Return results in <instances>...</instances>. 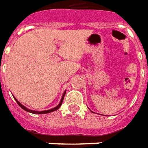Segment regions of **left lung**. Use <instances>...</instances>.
<instances>
[{
  "label": "left lung",
  "mask_w": 148,
  "mask_h": 148,
  "mask_svg": "<svg viewBox=\"0 0 148 148\" xmlns=\"http://www.w3.org/2000/svg\"><path fill=\"white\" fill-rule=\"evenodd\" d=\"M91 112H92V111H91ZM93 113H95V112H93Z\"/></svg>",
  "instance_id": "8db88e82"
}]
</instances>
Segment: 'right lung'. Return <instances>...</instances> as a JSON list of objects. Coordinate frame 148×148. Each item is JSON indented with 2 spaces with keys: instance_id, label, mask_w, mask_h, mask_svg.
<instances>
[{
  "instance_id": "obj_1",
  "label": "right lung",
  "mask_w": 148,
  "mask_h": 148,
  "mask_svg": "<svg viewBox=\"0 0 148 148\" xmlns=\"http://www.w3.org/2000/svg\"><path fill=\"white\" fill-rule=\"evenodd\" d=\"M65 93H66V91H64V94H63V96H62V98H61L60 101V103L58 104V105L56 106V107L53 108H52V109L45 110V111H41V112H40V111H33V110L29 109V108H26V107H25V106L23 105V104H21V103L19 102L18 100L16 99V98H14V99H15V100L16 101V103H18V105L20 106L21 108L22 109H24L25 111H26V112H28L33 113V114H47V113L52 112H55V111H56L57 109H59L60 107V106H61V104H62L63 99H64V95H65Z\"/></svg>"
}]
</instances>
